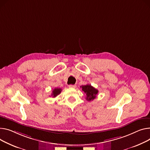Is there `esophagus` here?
Returning a JSON list of instances; mask_svg holds the SVG:
<instances>
[{
    "instance_id": "1",
    "label": "esophagus",
    "mask_w": 150,
    "mask_h": 150,
    "mask_svg": "<svg viewBox=\"0 0 150 150\" xmlns=\"http://www.w3.org/2000/svg\"><path fill=\"white\" fill-rule=\"evenodd\" d=\"M76 87V85H72V84H70L69 86V87H70V88H75Z\"/></svg>"
}]
</instances>
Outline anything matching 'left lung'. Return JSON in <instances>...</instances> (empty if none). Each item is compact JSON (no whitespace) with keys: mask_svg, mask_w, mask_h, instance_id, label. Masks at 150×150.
Returning <instances> with one entry per match:
<instances>
[{"mask_svg":"<svg viewBox=\"0 0 150 150\" xmlns=\"http://www.w3.org/2000/svg\"><path fill=\"white\" fill-rule=\"evenodd\" d=\"M80 87H82L83 91L86 94V100L88 101H91L96 97V95L98 93V91L91 84H87L85 86H82Z\"/></svg>","mask_w":150,"mask_h":150,"instance_id":"1","label":"left lung"}]
</instances>
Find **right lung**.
Wrapping results in <instances>:
<instances>
[{"mask_svg":"<svg viewBox=\"0 0 150 150\" xmlns=\"http://www.w3.org/2000/svg\"><path fill=\"white\" fill-rule=\"evenodd\" d=\"M62 88H55L54 89V91H52V93L51 95V96L53 98H55L57 95H58L59 93H61L62 92Z\"/></svg>","mask_w":150,"mask_h":150,"instance_id":"obj_1","label":"right lung"}]
</instances>
